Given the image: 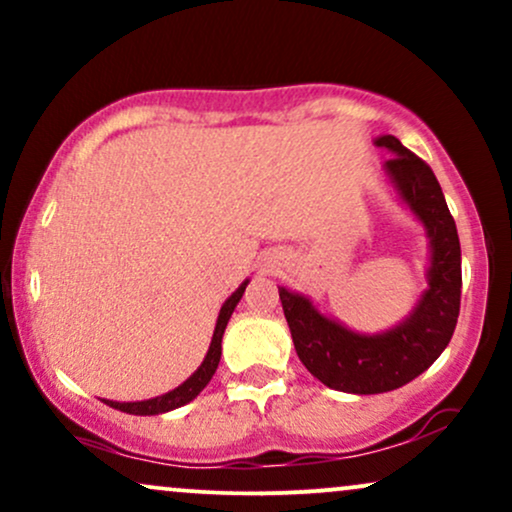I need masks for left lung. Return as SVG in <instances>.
I'll use <instances>...</instances> for the list:
<instances>
[{"instance_id":"obj_1","label":"left lung","mask_w":512,"mask_h":512,"mask_svg":"<svg viewBox=\"0 0 512 512\" xmlns=\"http://www.w3.org/2000/svg\"><path fill=\"white\" fill-rule=\"evenodd\" d=\"M375 146L395 154L383 166L387 178L424 223L431 240L428 289L421 293L416 308L392 330L358 334L322 315L301 293L279 286L293 346L303 366L320 383L351 395L397 390L424 373L450 344L462 296L460 238L436 175L392 134L375 139Z\"/></svg>"}]
</instances>
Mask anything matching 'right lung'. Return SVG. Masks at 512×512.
Listing matches in <instances>:
<instances>
[{"label":"right lung","instance_id":"1","mask_svg":"<svg viewBox=\"0 0 512 512\" xmlns=\"http://www.w3.org/2000/svg\"><path fill=\"white\" fill-rule=\"evenodd\" d=\"M245 286H248V281H243V284H240L238 289L231 293V298H228V301L221 305L219 320H216L214 337H211L207 356H204L202 366H199L195 373H192L190 378L185 380V383L175 387V390L166 392V395L154 397V399H144V402H113V399H105V404H108V407H113V409L125 411V414L154 416V414H166V411H170V409H178V407H182V404L192 402V399H195L199 392H202L204 387H207V383L211 380V375H214L216 368H219L223 330H226L228 320H231V315H233V310H236L238 301H240V298H243Z\"/></svg>","mask_w":512,"mask_h":512}]
</instances>
